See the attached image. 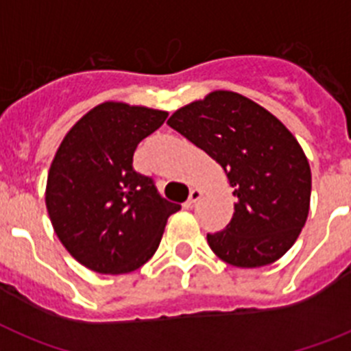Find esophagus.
Here are the masks:
<instances>
[{"label":"esophagus","instance_id":"obj_1","mask_svg":"<svg viewBox=\"0 0 351 351\" xmlns=\"http://www.w3.org/2000/svg\"><path fill=\"white\" fill-rule=\"evenodd\" d=\"M202 196H203L202 191H199V189H193V191H191V194H189V199H187V202L184 203V207L185 208H191L194 205V203H196L199 198H202Z\"/></svg>","mask_w":351,"mask_h":351}]
</instances>
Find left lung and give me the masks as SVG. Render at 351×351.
<instances>
[{"instance_id":"1","label":"left lung","mask_w":351,"mask_h":351,"mask_svg":"<svg viewBox=\"0 0 351 351\" xmlns=\"http://www.w3.org/2000/svg\"><path fill=\"white\" fill-rule=\"evenodd\" d=\"M167 125L219 162L234 187L232 221L207 234L212 252L237 267L278 261L298 239L311 203V167L293 134L230 90L182 107Z\"/></svg>"}]
</instances>
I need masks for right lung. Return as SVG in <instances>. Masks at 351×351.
<instances>
[{
	"label": "right lung",
	"mask_w": 351,
	"mask_h": 351,
	"mask_svg": "<svg viewBox=\"0 0 351 351\" xmlns=\"http://www.w3.org/2000/svg\"><path fill=\"white\" fill-rule=\"evenodd\" d=\"M167 112L107 101L87 112L62 141L49 167L46 208L67 252L101 275L130 273L160 244L178 203L162 198L152 176L134 169L137 144Z\"/></svg>",
	"instance_id": "add662e5"
}]
</instances>
